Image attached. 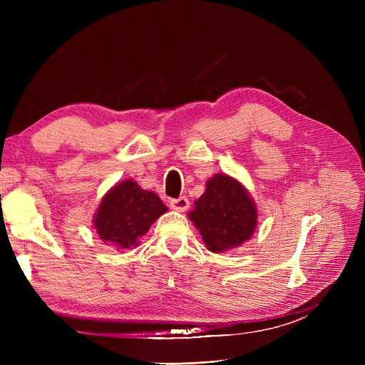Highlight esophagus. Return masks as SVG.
I'll return each mask as SVG.
<instances>
[{
	"label": "esophagus",
	"mask_w": 365,
	"mask_h": 365,
	"mask_svg": "<svg viewBox=\"0 0 365 365\" xmlns=\"http://www.w3.org/2000/svg\"><path fill=\"white\" fill-rule=\"evenodd\" d=\"M170 208L176 210V212H185L189 208V200L185 196L178 197V200H172L170 201Z\"/></svg>",
	"instance_id": "34e87169"
}]
</instances>
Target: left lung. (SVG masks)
I'll return each mask as SVG.
<instances>
[{"instance_id":"obj_1","label":"left lung","mask_w":365,"mask_h":365,"mask_svg":"<svg viewBox=\"0 0 365 365\" xmlns=\"http://www.w3.org/2000/svg\"><path fill=\"white\" fill-rule=\"evenodd\" d=\"M189 219L200 230L208 251L224 252L251 239L257 227V208L237 180L217 173L207 181Z\"/></svg>"}]
</instances>
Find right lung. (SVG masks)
I'll return each instance as SVG.
<instances>
[{
  "mask_svg": "<svg viewBox=\"0 0 365 365\" xmlns=\"http://www.w3.org/2000/svg\"><path fill=\"white\" fill-rule=\"evenodd\" d=\"M168 212L160 196L141 189L134 180L115 184L98 205L94 228L98 237L118 250L135 248L150 225Z\"/></svg>",
  "mask_w": 365,
  "mask_h": 365,
  "instance_id": "add662e5",
  "label": "right lung"
}]
</instances>
